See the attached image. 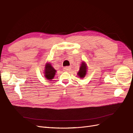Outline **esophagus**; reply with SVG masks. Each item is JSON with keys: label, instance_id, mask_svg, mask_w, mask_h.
<instances>
[{"label": "esophagus", "instance_id": "34e87169", "mask_svg": "<svg viewBox=\"0 0 133 133\" xmlns=\"http://www.w3.org/2000/svg\"><path fill=\"white\" fill-rule=\"evenodd\" d=\"M71 70V67H65L63 68V70L65 71H69Z\"/></svg>", "mask_w": 133, "mask_h": 133}]
</instances>
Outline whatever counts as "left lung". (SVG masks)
I'll list each match as a JSON object with an SVG mask.
<instances>
[{
  "mask_svg": "<svg viewBox=\"0 0 133 133\" xmlns=\"http://www.w3.org/2000/svg\"><path fill=\"white\" fill-rule=\"evenodd\" d=\"M87 70V65L85 64V63L84 62H82L81 65L79 70L78 72L77 73V75L80 78L84 77L85 75H86Z\"/></svg>",
  "mask_w": 133,
  "mask_h": 133,
  "instance_id": "8db88e82",
  "label": "left lung"
}]
</instances>
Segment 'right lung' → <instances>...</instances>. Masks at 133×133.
<instances>
[{
	"mask_svg": "<svg viewBox=\"0 0 133 133\" xmlns=\"http://www.w3.org/2000/svg\"><path fill=\"white\" fill-rule=\"evenodd\" d=\"M45 69L44 71V74L45 78H46V79H48V80L51 81V79L54 78L56 71L54 69L53 67L51 66V63H47L45 65Z\"/></svg>",
	"mask_w": 133,
	"mask_h": 133,
	"instance_id": "add662e5",
	"label": "right lung"
}]
</instances>
